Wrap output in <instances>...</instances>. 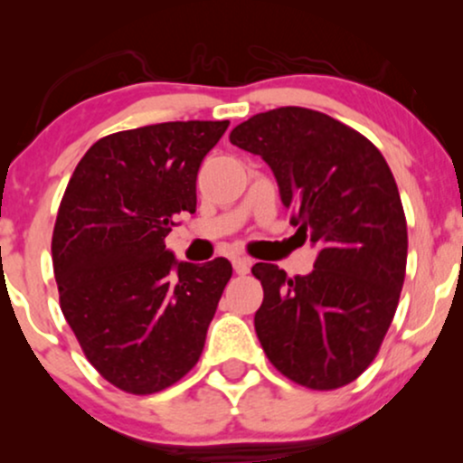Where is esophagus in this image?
I'll return each instance as SVG.
<instances>
[{
	"label": "esophagus",
	"mask_w": 463,
	"mask_h": 463,
	"mask_svg": "<svg viewBox=\"0 0 463 463\" xmlns=\"http://www.w3.org/2000/svg\"><path fill=\"white\" fill-rule=\"evenodd\" d=\"M250 259H246V257H235L232 259V268H235V272L239 274V276H243V274H248L250 272Z\"/></svg>",
	"instance_id": "esophagus-1"
}]
</instances>
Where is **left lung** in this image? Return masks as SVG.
<instances>
[{"mask_svg": "<svg viewBox=\"0 0 463 463\" xmlns=\"http://www.w3.org/2000/svg\"><path fill=\"white\" fill-rule=\"evenodd\" d=\"M231 143L269 165L291 224L317 248L307 276L252 268L259 342L294 383L348 385L379 353L405 280L407 222L390 165L357 130L300 106L250 117Z\"/></svg>", "mask_w": 463, "mask_h": 463, "instance_id": "1", "label": "left lung"}]
</instances>
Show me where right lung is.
Here are the masks:
<instances>
[{
  "label": "right lung",
  "mask_w": 463,
  "mask_h": 463,
  "mask_svg": "<svg viewBox=\"0 0 463 463\" xmlns=\"http://www.w3.org/2000/svg\"><path fill=\"white\" fill-rule=\"evenodd\" d=\"M228 121H165L89 147L58 209L52 261L61 309L87 359L128 394H154L198 364L232 265L176 261L165 237L195 213L202 158Z\"/></svg>",
  "instance_id": "right-lung-1"
}]
</instances>
